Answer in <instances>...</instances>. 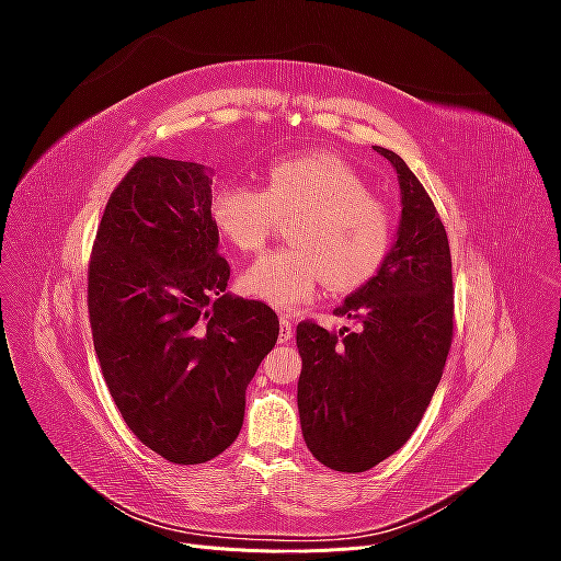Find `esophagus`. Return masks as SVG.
I'll return each mask as SVG.
<instances>
[{
    "instance_id": "esophagus-1",
    "label": "esophagus",
    "mask_w": 561,
    "mask_h": 561,
    "mask_svg": "<svg viewBox=\"0 0 561 561\" xmlns=\"http://www.w3.org/2000/svg\"><path fill=\"white\" fill-rule=\"evenodd\" d=\"M293 334H295L293 318L287 316V313H283V316H280V342H290Z\"/></svg>"
}]
</instances>
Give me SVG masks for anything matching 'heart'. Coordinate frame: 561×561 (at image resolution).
Masks as SVG:
<instances>
[{
  "label": "heart",
  "instance_id": "obj_1",
  "mask_svg": "<svg viewBox=\"0 0 561 561\" xmlns=\"http://www.w3.org/2000/svg\"><path fill=\"white\" fill-rule=\"evenodd\" d=\"M213 217L231 245L257 252L290 219L293 245L271 250L243 274V287L276 309H293L330 290L348 293L381 268L393 243V215L369 182L334 154H301L268 168L266 186L225 184L213 198Z\"/></svg>",
  "mask_w": 561,
  "mask_h": 561
}]
</instances>
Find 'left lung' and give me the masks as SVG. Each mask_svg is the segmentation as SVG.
<instances>
[{
  "label": "left lung",
  "instance_id": "obj_1",
  "mask_svg": "<svg viewBox=\"0 0 561 561\" xmlns=\"http://www.w3.org/2000/svg\"><path fill=\"white\" fill-rule=\"evenodd\" d=\"M402 219L375 278L344 299L336 316L355 328L297 325L301 433L322 466L365 472L396 454L428 410L454 336L451 252L433 198L396 151Z\"/></svg>",
  "mask_w": 561,
  "mask_h": 561
}]
</instances>
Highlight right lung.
Here are the masks:
<instances>
[{"label": "right lung", "instance_id": "right-lung-1", "mask_svg": "<svg viewBox=\"0 0 561 561\" xmlns=\"http://www.w3.org/2000/svg\"><path fill=\"white\" fill-rule=\"evenodd\" d=\"M206 168L142 157L114 186L89 262V318L130 433L180 466L222 454L245 388L278 339L264 301L225 295Z\"/></svg>", "mask_w": 561, "mask_h": 561}]
</instances>
